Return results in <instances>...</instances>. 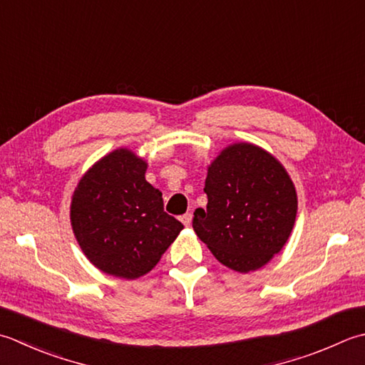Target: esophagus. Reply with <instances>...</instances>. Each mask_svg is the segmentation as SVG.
Wrapping results in <instances>:
<instances>
[{"mask_svg":"<svg viewBox=\"0 0 365 365\" xmlns=\"http://www.w3.org/2000/svg\"><path fill=\"white\" fill-rule=\"evenodd\" d=\"M191 220H192V215L191 213H185V215L180 217V221L185 225V226H190L191 225Z\"/></svg>","mask_w":365,"mask_h":365,"instance_id":"1","label":"esophagus"}]
</instances>
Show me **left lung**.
<instances>
[{
  "mask_svg": "<svg viewBox=\"0 0 365 365\" xmlns=\"http://www.w3.org/2000/svg\"><path fill=\"white\" fill-rule=\"evenodd\" d=\"M204 191L207 209H196L192 230L223 266L253 272L287 245L297 192L267 150L250 142L225 147L207 168Z\"/></svg>",
  "mask_w": 365,
  "mask_h": 365,
  "instance_id": "1",
  "label": "left lung"
}]
</instances>
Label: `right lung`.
I'll list each match as a JSON object with an SVG mask.
<instances>
[{
    "mask_svg": "<svg viewBox=\"0 0 365 365\" xmlns=\"http://www.w3.org/2000/svg\"><path fill=\"white\" fill-rule=\"evenodd\" d=\"M148 164L120 147L85 173L71 199L78 247L101 272L135 280L148 274L183 225L163 209L161 191L145 180Z\"/></svg>",
    "mask_w": 365,
    "mask_h": 365,
    "instance_id": "right-lung-1",
    "label": "right lung"
}]
</instances>
